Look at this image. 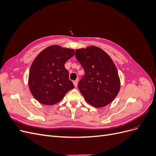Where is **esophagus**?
<instances>
[{"label":"esophagus","mask_w":156,"mask_h":156,"mask_svg":"<svg viewBox=\"0 0 156 156\" xmlns=\"http://www.w3.org/2000/svg\"><path fill=\"white\" fill-rule=\"evenodd\" d=\"M73 84H74V86L75 87H77V83H78V79H76L75 80V81H73Z\"/></svg>","instance_id":"obj_1"}]
</instances>
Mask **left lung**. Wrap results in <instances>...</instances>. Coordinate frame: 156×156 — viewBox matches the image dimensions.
Here are the masks:
<instances>
[{
	"instance_id": "obj_1",
	"label": "left lung",
	"mask_w": 156,
	"mask_h": 156,
	"mask_svg": "<svg viewBox=\"0 0 156 156\" xmlns=\"http://www.w3.org/2000/svg\"><path fill=\"white\" fill-rule=\"evenodd\" d=\"M75 56L84 70L78 84L84 100L98 108L109 104L120 88L119 73L110 56L96 46L77 49Z\"/></svg>"
}]
</instances>
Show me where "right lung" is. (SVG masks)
I'll return each mask as SVG.
<instances>
[{
    "instance_id": "add662e5",
    "label": "right lung",
    "mask_w": 156,
    "mask_h": 156,
    "mask_svg": "<svg viewBox=\"0 0 156 156\" xmlns=\"http://www.w3.org/2000/svg\"><path fill=\"white\" fill-rule=\"evenodd\" d=\"M74 54L72 49L54 45L44 49L33 61L29 86L32 96L41 104H55L74 88L64 67L65 62Z\"/></svg>"
}]
</instances>
